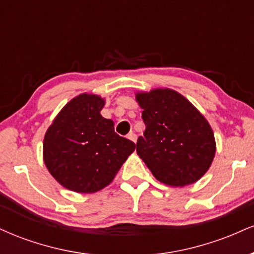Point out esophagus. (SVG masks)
<instances>
[{
  "label": "esophagus",
  "instance_id": "34e87169",
  "mask_svg": "<svg viewBox=\"0 0 254 254\" xmlns=\"http://www.w3.org/2000/svg\"><path fill=\"white\" fill-rule=\"evenodd\" d=\"M127 138L131 139V141L135 142V143H136V141H137V135H136V133H133V132H130V133H127Z\"/></svg>",
  "mask_w": 254,
  "mask_h": 254
}]
</instances>
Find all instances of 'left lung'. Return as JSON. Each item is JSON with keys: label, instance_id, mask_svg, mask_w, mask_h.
Returning a JSON list of instances; mask_svg holds the SVG:
<instances>
[{"label": "left lung", "instance_id": "8db88e82", "mask_svg": "<svg viewBox=\"0 0 254 254\" xmlns=\"http://www.w3.org/2000/svg\"><path fill=\"white\" fill-rule=\"evenodd\" d=\"M145 124L137 154L159 182L184 186L197 182L215 156V137L206 119L172 89L137 94Z\"/></svg>", "mask_w": 254, "mask_h": 254}]
</instances>
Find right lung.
Here are the masks:
<instances>
[{
	"instance_id": "right-lung-1",
	"label": "right lung",
	"mask_w": 254,
	"mask_h": 254,
	"mask_svg": "<svg viewBox=\"0 0 254 254\" xmlns=\"http://www.w3.org/2000/svg\"><path fill=\"white\" fill-rule=\"evenodd\" d=\"M98 95L81 94L63 107L44 138V162L69 190L92 193L112 182L136 144L115 131Z\"/></svg>"
}]
</instances>
